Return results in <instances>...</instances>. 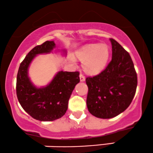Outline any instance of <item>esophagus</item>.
Listing matches in <instances>:
<instances>
[{
  "mask_svg": "<svg viewBox=\"0 0 153 153\" xmlns=\"http://www.w3.org/2000/svg\"><path fill=\"white\" fill-rule=\"evenodd\" d=\"M85 76L83 75H82V74H80V80L81 82H83L85 81Z\"/></svg>",
  "mask_w": 153,
  "mask_h": 153,
  "instance_id": "34e87169",
  "label": "esophagus"
}]
</instances>
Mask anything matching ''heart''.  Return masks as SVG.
Segmentation results:
<instances>
[{
    "label": "heart",
    "instance_id": "obj_1",
    "mask_svg": "<svg viewBox=\"0 0 153 153\" xmlns=\"http://www.w3.org/2000/svg\"><path fill=\"white\" fill-rule=\"evenodd\" d=\"M75 54L82 60V67L85 73L95 75L106 66L110 57V48L105 43H90L79 48ZM70 61L75 62V58L70 56Z\"/></svg>",
    "mask_w": 153,
    "mask_h": 153
}]
</instances>
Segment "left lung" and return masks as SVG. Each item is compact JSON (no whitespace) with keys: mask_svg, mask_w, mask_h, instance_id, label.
Segmentation results:
<instances>
[{"mask_svg":"<svg viewBox=\"0 0 153 153\" xmlns=\"http://www.w3.org/2000/svg\"><path fill=\"white\" fill-rule=\"evenodd\" d=\"M112 60L98 75L85 79L88 91L86 105L91 115L112 118L131 103L137 86V75L130 54L110 38Z\"/></svg>","mask_w":153,"mask_h":153,"instance_id":"obj_1","label":"left lung"}]
</instances>
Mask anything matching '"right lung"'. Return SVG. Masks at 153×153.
<instances>
[{
  "label": "right lung",
  "instance_id": "1",
  "mask_svg": "<svg viewBox=\"0 0 153 153\" xmlns=\"http://www.w3.org/2000/svg\"><path fill=\"white\" fill-rule=\"evenodd\" d=\"M54 42L47 41L33 48L20 64L16 77V96L24 109L34 119L52 121L66 112L68 101L77 83L79 72L59 71L48 85L37 88L30 81L28 68L38 54L48 53L55 48Z\"/></svg>",
  "mask_w": 153,
  "mask_h": 153
}]
</instances>
